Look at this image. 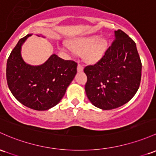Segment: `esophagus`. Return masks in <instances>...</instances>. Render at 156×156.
I'll list each match as a JSON object with an SVG mask.
<instances>
[{
  "instance_id": "obj_1",
  "label": "esophagus",
  "mask_w": 156,
  "mask_h": 156,
  "mask_svg": "<svg viewBox=\"0 0 156 156\" xmlns=\"http://www.w3.org/2000/svg\"><path fill=\"white\" fill-rule=\"evenodd\" d=\"M83 66H82L81 64H78V67H77V70H78V72H81V71H83Z\"/></svg>"
}]
</instances>
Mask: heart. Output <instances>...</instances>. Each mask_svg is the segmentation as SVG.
Returning <instances> with one entry per match:
<instances>
[{
	"label": "heart",
	"instance_id": "obj_1",
	"mask_svg": "<svg viewBox=\"0 0 156 156\" xmlns=\"http://www.w3.org/2000/svg\"><path fill=\"white\" fill-rule=\"evenodd\" d=\"M69 46L75 52H83V58L86 62L95 64L105 55L108 48V41L104 37L93 35L73 39L69 43Z\"/></svg>",
	"mask_w": 156,
	"mask_h": 156
}]
</instances>
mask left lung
Returning <instances> with one entry per match:
<instances>
[{
    "instance_id": "left-lung-1",
    "label": "left lung",
    "mask_w": 156,
    "mask_h": 156,
    "mask_svg": "<svg viewBox=\"0 0 156 156\" xmlns=\"http://www.w3.org/2000/svg\"><path fill=\"white\" fill-rule=\"evenodd\" d=\"M85 91L95 107L108 110L127 103L136 95L141 78V61L136 43L122 30L115 31L114 40L95 64L83 69Z\"/></svg>"
}]
</instances>
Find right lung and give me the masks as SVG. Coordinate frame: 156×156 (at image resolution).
<instances>
[{
  "label": "right lung",
  "mask_w": 156,
  "mask_h": 156,
  "mask_svg": "<svg viewBox=\"0 0 156 156\" xmlns=\"http://www.w3.org/2000/svg\"><path fill=\"white\" fill-rule=\"evenodd\" d=\"M32 34L20 39L6 64V81L20 103L35 110H47L60 102L77 73L78 64L52 54L44 64L31 66L20 55L22 44Z\"/></svg>",
  "instance_id": "right-lung-1"
}]
</instances>
